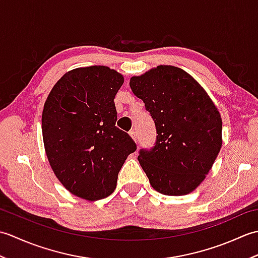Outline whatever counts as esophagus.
I'll list each match as a JSON object with an SVG mask.
<instances>
[{
	"label": "esophagus",
	"mask_w": 258,
	"mask_h": 258,
	"mask_svg": "<svg viewBox=\"0 0 258 258\" xmlns=\"http://www.w3.org/2000/svg\"><path fill=\"white\" fill-rule=\"evenodd\" d=\"M130 135H131V138H132L135 142H138V134H136V132H135L134 130L130 131Z\"/></svg>",
	"instance_id": "esophagus-1"
}]
</instances>
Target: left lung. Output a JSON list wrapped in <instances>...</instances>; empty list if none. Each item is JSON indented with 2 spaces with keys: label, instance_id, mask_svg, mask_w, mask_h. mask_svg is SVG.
<instances>
[{
  "label": "left lung",
  "instance_id": "obj_1",
  "mask_svg": "<svg viewBox=\"0 0 258 258\" xmlns=\"http://www.w3.org/2000/svg\"><path fill=\"white\" fill-rule=\"evenodd\" d=\"M130 86L154 120L156 141L139 162L152 187L179 196L199 186L222 146V118L205 90L182 69L160 65Z\"/></svg>",
  "mask_w": 258,
  "mask_h": 258
}]
</instances>
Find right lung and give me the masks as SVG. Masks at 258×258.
<instances>
[{"label": "right lung", "instance_id": "right-lung-1", "mask_svg": "<svg viewBox=\"0 0 258 258\" xmlns=\"http://www.w3.org/2000/svg\"><path fill=\"white\" fill-rule=\"evenodd\" d=\"M123 76L107 67L70 71L54 85L42 114L46 156L71 193L87 201L111 195L136 144L115 126L114 98Z\"/></svg>", "mask_w": 258, "mask_h": 258}]
</instances>
